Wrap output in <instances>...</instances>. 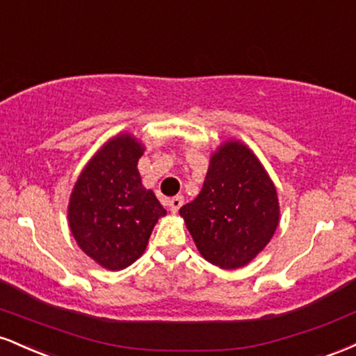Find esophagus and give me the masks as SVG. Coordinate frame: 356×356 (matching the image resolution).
I'll return each mask as SVG.
<instances>
[{
  "label": "esophagus",
  "mask_w": 356,
  "mask_h": 356,
  "mask_svg": "<svg viewBox=\"0 0 356 356\" xmlns=\"http://www.w3.org/2000/svg\"><path fill=\"white\" fill-rule=\"evenodd\" d=\"M182 204H184V197H181V195H177V197H172L169 201V209H170V212H177L179 209H181L182 207Z\"/></svg>",
  "instance_id": "obj_1"
}]
</instances>
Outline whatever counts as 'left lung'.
<instances>
[{
    "label": "left lung",
    "mask_w": 356,
    "mask_h": 356,
    "mask_svg": "<svg viewBox=\"0 0 356 356\" xmlns=\"http://www.w3.org/2000/svg\"><path fill=\"white\" fill-rule=\"evenodd\" d=\"M179 214L204 259L238 269L273 239L280 201L257 155L244 142L229 138L212 152L201 192Z\"/></svg>",
    "instance_id": "8db88e82"
}]
</instances>
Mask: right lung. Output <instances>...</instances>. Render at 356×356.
Wrapping results in <instances>:
<instances>
[{"mask_svg":"<svg viewBox=\"0 0 356 356\" xmlns=\"http://www.w3.org/2000/svg\"><path fill=\"white\" fill-rule=\"evenodd\" d=\"M145 145L134 134L108 138L83 167L70 194L68 226L90 259L120 271L144 254L157 220L167 214L145 189L137 164Z\"/></svg>","mask_w":356,"mask_h":356,"instance_id":"1","label":"right lung"}]
</instances>
